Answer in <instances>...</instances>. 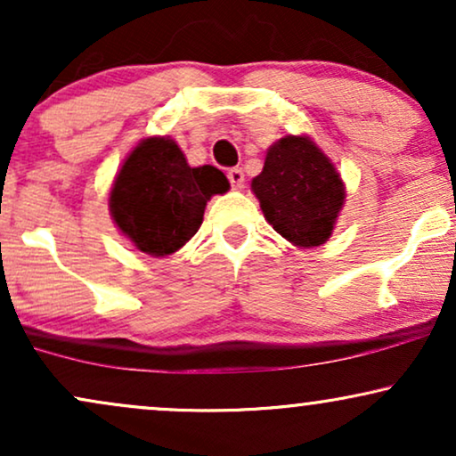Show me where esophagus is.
Wrapping results in <instances>:
<instances>
[{
    "label": "esophagus",
    "instance_id": "34e87169",
    "mask_svg": "<svg viewBox=\"0 0 456 456\" xmlns=\"http://www.w3.org/2000/svg\"><path fill=\"white\" fill-rule=\"evenodd\" d=\"M227 178H229V183H232L235 189H240L241 185H244V172H241V168H232V170H229L227 172Z\"/></svg>",
    "mask_w": 456,
    "mask_h": 456
}]
</instances>
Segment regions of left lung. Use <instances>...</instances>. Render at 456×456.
Wrapping results in <instances>:
<instances>
[{
	"label": "left lung",
	"mask_w": 456,
	"mask_h": 456,
	"mask_svg": "<svg viewBox=\"0 0 456 456\" xmlns=\"http://www.w3.org/2000/svg\"><path fill=\"white\" fill-rule=\"evenodd\" d=\"M252 191L271 227L298 248L324 244L345 201L341 175L309 136L271 145Z\"/></svg>",
	"instance_id": "8db88e82"
}]
</instances>
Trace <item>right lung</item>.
<instances>
[{"label":"right lung","mask_w":456,"mask_h":456,"mask_svg":"<svg viewBox=\"0 0 456 456\" xmlns=\"http://www.w3.org/2000/svg\"><path fill=\"white\" fill-rule=\"evenodd\" d=\"M227 189V176L215 166L191 168L172 138L149 136L115 176L109 212L138 250L166 256L198 233L208 200Z\"/></svg>","instance_id":"obj_1"}]
</instances>
